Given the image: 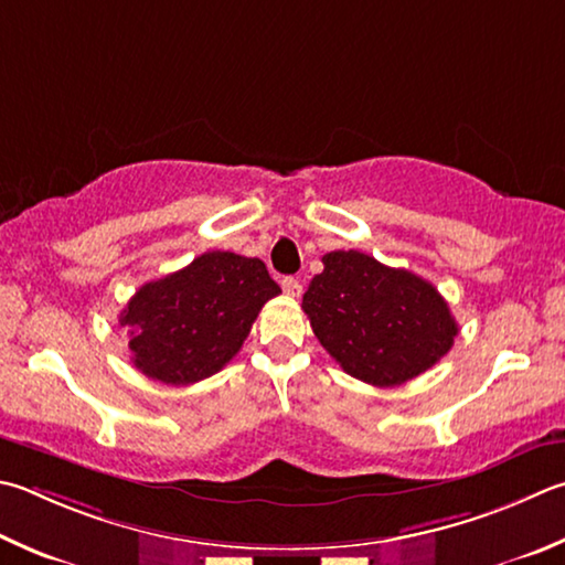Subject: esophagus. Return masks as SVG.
<instances>
[{
    "label": "esophagus",
    "mask_w": 565,
    "mask_h": 565,
    "mask_svg": "<svg viewBox=\"0 0 565 565\" xmlns=\"http://www.w3.org/2000/svg\"><path fill=\"white\" fill-rule=\"evenodd\" d=\"M281 289H284V294H289V296H294V299H299L301 291H303V286H301L299 279H296V276H284Z\"/></svg>",
    "instance_id": "34e87169"
}]
</instances>
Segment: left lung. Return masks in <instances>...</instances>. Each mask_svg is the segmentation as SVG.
Segmentation results:
<instances>
[{
  "instance_id": "8db88e82",
  "label": "left lung",
  "mask_w": 565,
  "mask_h": 565,
  "mask_svg": "<svg viewBox=\"0 0 565 565\" xmlns=\"http://www.w3.org/2000/svg\"><path fill=\"white\" fill-rule=\"evenodd\" d=\"M301 309L335 363L375 387L425 373L459 333L433 284L355 249L323 256V271L311 279Z\"/></svg>"
}]
</instances>
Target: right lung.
Instances as JSON below:
<instances>
[{
	"instance_id": "obj_1",
	"label": "right lung",
	"mask_w": 565,
	"mask_h": 565,
	"mask_svg": "<svg viewBox=\"0 0 565 565\" xmlns=\"http://www.w3.org/2000/svg\"><path fill=\"white\" fill-rule=\"evenodd\" d=\"M281 294L262 259L204 252L184 269L140 286L120 311L132 365L166 385H192L220 373L262 306Z\"/></svg>"
}]
</instances>
